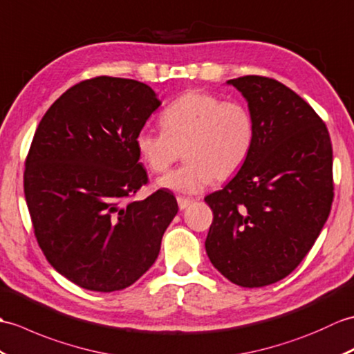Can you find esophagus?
I'll use <instances>...</instances> for the list:
<instances>
[{"label": "esophagus", "mask_w": 354, "mask_h": 354, "mask_svg": "<svg viewBox=\"0 0 354 354\" xmlns=\"http://www.w3.org/2000/svg\"><path fill=\"white\" fill-rule=\"evenodd\" d=\"M177 203H178V207L183 210V209H186L187 206H189V204H192L194 200L192 198H186V197H177Z\"/></svg>", "instance_id": "34e87169"}]
</instances>
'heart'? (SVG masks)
<instances>
[{
	"label": "heart",
	"mask_w": 354,
	"mask_h": 354,
	"mask_svg": "<svg viewBox=\"0 0 354 354\" xmlns=\"http://www.w3.org/2000/svg\"><path fill=\"white\" fill-rule=\"evenodd\" d=\"M163 131L142 129L135 145L147 168L167 171L180 156L186 162L159 180L168 189L195 194L232 178L247 162L256 139V122L242 101H224L206 91H189L165 109Z\"/></svg>",
	"instance_id": "1"
}]
</instances>
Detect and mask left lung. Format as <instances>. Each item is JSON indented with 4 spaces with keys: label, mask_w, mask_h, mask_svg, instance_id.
Masks as SVG:
<instances>
[{
    "label": "left lung",
    "mask_w": 354,
    "mask_h": 354,
    "mask_svg": "<svg viewBox=\"0 0 354 354\" xmlns=\"http://www.w3.org/2000/svg\"><path fill=\"white\" fill-rule=\"evenodd\" d=\"M248 101L256 139L224 189L207 195L212 265L232 283L261 288L285 279L309 253L333 201V153L324 121L274 78L227 82Z\"/></svg>",
    "instance_id": "obj_1"
}]
</instances>
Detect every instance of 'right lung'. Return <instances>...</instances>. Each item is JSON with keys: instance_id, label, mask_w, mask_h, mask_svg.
<instances>
[{"instance_id": "obj_1", "label": "right lung", "mask_w": 354, "mask_h": 354, "mask_svg": "<svg viewBox=\"0 0 354 354\" xmlns=\"http://www.w3.org/2000/svg\"><path fill=\"white\" fill-rule=\"evenodd\" d=\"M160 106L154 91L130 78L77 83L39 122L24 171L35 236L46 261L73 283L121 290L148 271L178 206L148 183L135 145Z\"/></svg>"}]
</instances>
